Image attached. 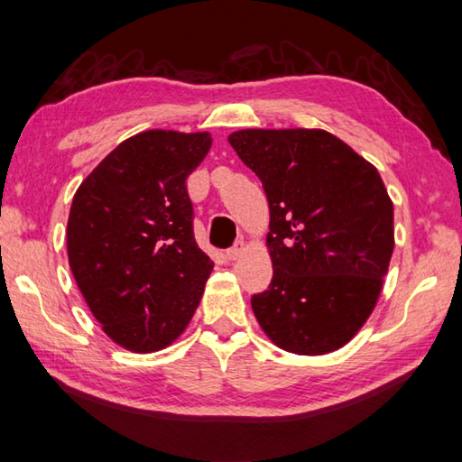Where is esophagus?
Segmentation results:
<instances>
[{
  "instance_id": "obj_1",
  "label": "esophagus",
  "mask_w": 462,
  "mask_h": 462,
  "mask_svg": "<svg viewBox=\"0 0 462 462\" xmlns=\"http://www.w3.org/2000/svg\"><path fill=\"white\" fill-rule=\"evenodd\" d=\"M244 250H246V244H244V240H238L236 244H234L232 248L226 250V256H228L230 260H236V258L242 256Z\"/></svg>"
}]
</instances>
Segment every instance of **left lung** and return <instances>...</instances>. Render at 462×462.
<instances>
[{"instance_id":"1","label":"left lung","mask_w":462,"mask_h":462,"mask_svg":"<svg viewBox=\"0 0 462 462\" xmlns=\"http://www.w3.org/2000/svg\"><path fill=\"white\" fill-rule=\"evenodd\" d=\"M228 142L270 206L274 274L252 296L258 324L294 355L338 350L374 310L394 250L381 174L324 130H240Z\"/></svg>"}]
</instances>
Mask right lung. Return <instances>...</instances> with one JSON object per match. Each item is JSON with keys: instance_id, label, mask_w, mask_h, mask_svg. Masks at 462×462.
Segmentation results:
<instances>
[{"instance_id": "add662e5", "label": "right lung", "mask_w": 462, "mask_h": 462, "mask_svg": "<svg viewBox=\"0 0 462 462\" xmlns=\"http://www.w3.org/2000/svg\"><path fill=\"white\" fill-rule=\"evenodd\" d=\"M210 146L208 132L135 134L99 162L71 202V274L125 350L170 346L200 304L214 262L194 240L186 180Z\"/></svg>"}]
</instances>
